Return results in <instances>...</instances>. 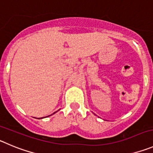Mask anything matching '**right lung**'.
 <instances>
[{
    "label": "right lung",
    "mask_w": 153,
    "mask_h": 153,
    "mask_svg": "<svg viewBox=\"0 0 153 153\" xmlns=\"http://www.w3.org/2000/svg\"><path fill=\"white\" fill-rule=\"evenodd\" d=\"M56 112H57V111L54 112V113H53V114H54V113H56ZM52 114H51V115H52ZM51 115H48V117H49V116H51ZM42 118H44V117H41V118H40V119H42Z\"/></svg>",
    "instance_id": "add662e5"
}]
</instances>
